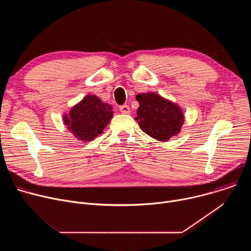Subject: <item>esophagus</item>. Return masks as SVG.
Here are the masks:
<instances>
[{
  "label": "esophagus",
  "instance_id": "34e87169",
  "mask_svg": "<svg viewBox=\"0 0 251 251\" xmlns=\"http://www.w3.org/2000/svg\"><path fill=\"white\" fill-rule=\"evenodd\" d=\"M119 110L123 114H129L130 113V107L125 104V105H122V106L119 107Z\"/></svg>",
  "mask_w": 251,
  "mask_h": 251
}]
</instances>
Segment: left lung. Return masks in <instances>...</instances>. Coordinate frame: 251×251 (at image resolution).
Masks as SVG:
<instances>
[{
    "instance_id": "8db88e82",
    "label": "left lung",
    "mask_w": 251,
    "mask_h": 251,
    "mask_svg": "<svg viewBox=\"0 0 251 251\" xmlns=\"http://www.w3.org/2000/svg\"><path fill=\"white\" fill-rule=\"evenodd\" d=\"M138 122L143 132L159 141H168L176 135L184 123V115L180 107L162 96L150 92L138 94Z\"/></svg>"
}]
</instances>
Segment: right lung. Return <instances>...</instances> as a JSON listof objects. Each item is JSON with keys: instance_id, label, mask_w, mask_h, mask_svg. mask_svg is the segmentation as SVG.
<instances>
[{"instance_id": "right-lung-1", "label": "right lung", "mask_w": 251, "mask_h": 251, "mask_svg": "<svg viewBox=\"0 0 251 251\" xmlns=\"http://www.w3.org/2000/svg\"><path fill=\"white\" fill-rule=\"evenodd\" d=\"M112 117L111 105L88 94L71 108L69 116L64 117V122L76 138L90 141L102 133Z\"/></svg>"}]
</instances>
